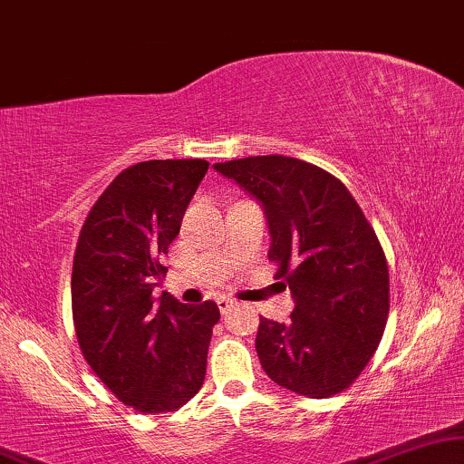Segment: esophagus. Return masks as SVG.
Returning <instances> with one entry per match:
<instances>
[{"instance_id":"esophagus-1","label":"esophagus","mask_w":464,"mask_h":464,"mask_svg":"<svg viewBox=\"0 0 464 464\" xmlns=\"http://www.w3.org/2000/svg\"><path fill=\"white\" fill-rule=\"evenodd\" d=\"M233 305H236V301L228 299V296H222V299H218V307H220L222 314H227L228 310H231Z\"/></svg>"}]
</instances>
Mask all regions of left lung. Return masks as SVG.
<instances>
[{
  "mask_svg": "<svg viewBox=\"0 0 464 464\" xmlns=\"http://www.w3.org/2000/svg\"><path fill=\"white\" fill-rule=\"evenodd\" d=\"M214 169L261 203L271 261L288 284V323L261 318L256 354L277 386L310 399L348 388L384 333L388 265L362 209L329 171L269 154Z\"/></svg>",
  "mask_w": 464,
  "mask_h": 464,
  "instance_id": "8db88e82",
  "label": "left lung"
}]
</instances>
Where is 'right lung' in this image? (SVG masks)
<instances>
[{
    "mask_svg": "<svg viewBox=\"0 0 464 464\" xmlns=\"http://www.w3.org/2000/svg\"><path fill=\"white\" fill-rule=\"evenodd\" d=\"M208 168L203 159H168L121 171L91 208L73 255L80 350L122 403L144 413L178 410L206 378L218 305H187L168 293L154 299L152 290Z\"/></svg>",
    "mask_w": 464,
    "mask_h": 464,
    "instance_id": "obj_1",
    "label": "right lung"
}]
</instances>
